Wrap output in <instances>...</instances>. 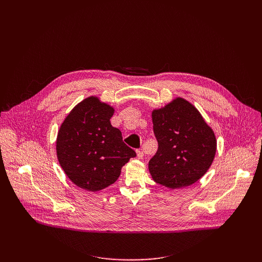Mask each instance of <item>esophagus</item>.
I'll list each match as a JSON object with an SVG mask.
<instances>
[{
	"mask_svg": "<svg viewBox=\"0 0 262 262\" xmlns=\"http://www.w3.org/2000/svg\"><path fill=\"white\" fill-rule=\"evenodd\" d=\"M137 157H138L139 159H143V157H144L143 151H142V150H137Z\"/></svg>",
	"mask_w": 262,
	"mask_h": 262,
	"instance_id": "1",
	"label": "esophagus"
}]
</instances>
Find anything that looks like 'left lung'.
Instances as JSON below:
<instances>
[{
    "instance_id": "8db88e82",
    "label": "left lung",
    "mask_w": 262,
    "mask_h": 262,
    "mask_svg": "<svg viewBox=\"0 0 262 262\" xmlns=\"http://www.w3.org/2000/svg\"><path fill=\"white\" fill-rule=\"evenodd\" d=\"M159 143L148 163L154 180L170 189L198 181L209 169L216 149L215 137L198 110L182 98L152 112Z\"/></svg>"
}]
</instances>
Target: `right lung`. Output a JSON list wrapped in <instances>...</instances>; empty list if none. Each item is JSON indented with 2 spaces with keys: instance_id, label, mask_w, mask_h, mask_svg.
Listing matches in <instances>:
<instances>
[{
  "instance_id": "obj_1",
  "label": "right lung",
  "mask_w": 262,
  "mask_h": 262,
  "mask_svg": "<svg viewBox=\"0 0 262 262\" xmlns=\"http://www.w3.org/2000/svg\"><path fill=\"white\" fill-rule=\"evenodd\" d=\"M114 108L97 97L80 102L62 123L57 138V157L68 178L88 191L114 183L121 168L137 155L110 122Z\"/></svg>"
}]
</instances>
